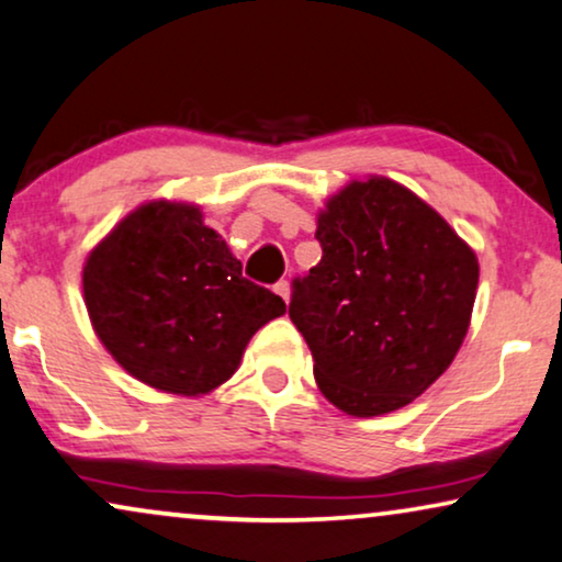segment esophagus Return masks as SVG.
Here are the masks:
<instances>
[{"label": "esophagus", "mask_w": 562, "mask_h": 562, "mask_svg": "<svg viewBox=\"0 0 562 562\" xmlns=\"http://www.w3.org/2000/svg\"><path fill=\"white\" fill-rule=\"evenodd\" d=\"M274 293L280 295L282 301H285V303H290V285H288L285 280H282V282H277V285H274Z\"/></svg>", "instance_id": "esophagus-1"}]
</instances>
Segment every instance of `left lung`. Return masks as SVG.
Here are the masks:
<instances>
[{
  "mask_svg": "<svg viewBox=\"0 0 562 562\" xmlns=\"http://www.w3.org/2000/svg\"><path fill=\"white\" fill-rule=\"evenodd\" d=\"M316 238L324 257L295 280L290 318L318 391L359 418L408 406L465 341L475 251L418 194L378 175L326 200Z\"/></svg>",
  "mask_w": 562,
  "mask_h": 562,
  "instance_id": "obj_1",
  "label": "left lung"
}]
</instances>
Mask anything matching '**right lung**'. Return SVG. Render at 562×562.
Masks as SVG:
<instances>
[{
    "label": "right lung",
    "mask_w": 562,
    "mask_h": 562,
    "mask_svg": "<svg viewBox=\"0 0 562 562\" xmlns=\"http://www.w3.org/2000/svg\"><path fill=\"white\" fill-rule=\"evenodd\" d=\"M81 288L112 359L154 391L198 398L241 364L285 301L241 277V261L194 203L148 200L89 251Z\"/></svg>",
    "instance_id": "1"
}]
</instances>
